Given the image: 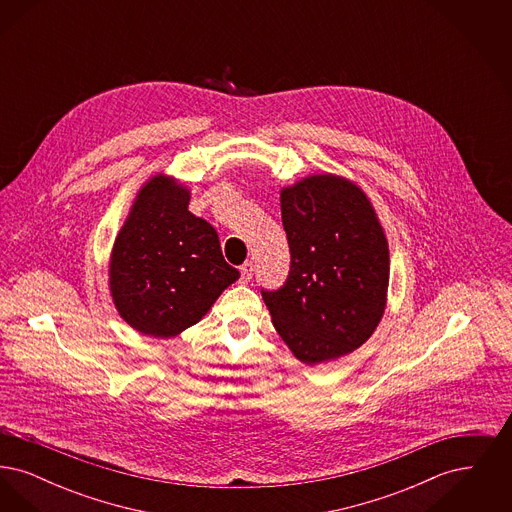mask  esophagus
Returning a JSON list of instances; mask_svg holds the SVG:
<instances>
[{
	"instance_id": "1",
	"label": "esophagus",
	"mask_w": 512,
	"mask_h": 512,
	"mask_svg": "<svg viewBox=\"0 0 512 512\" xmlns=\"http://www.w3.org/2000/svg\"><path fill=\"white\" fill-rule=\"evenodd\" d=\"M253 263L251 261H245L244 265L240 267V272H242V284H247L251 278H253Z\"/></svg>"
}]
</instances>
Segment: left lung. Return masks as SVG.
<instances>
[{
  "label": "left lung",
  "mask_w": 512,
  "mask_h": 512,
  "mask_svg": "<svg viewBox=\"0 0 512 512\" xmlns=\"http://www.w3.org/2000/svg\"><path fill=\"white\" fill-rule=\"evenodd\" d=\"M282 224L290 272L261 290L276 332L305 365L351 353L378 326L390 251L366 195L349 180L317 174L284 188Z\"/></svg>",
  "instance_id": "1"
}]
</instances>
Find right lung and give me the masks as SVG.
Instances as JSON below:
<instances>
[{
	"mask_svg": "<svg viewBox=\"0 0 512 512\" xmlns=\"http://www.w3.org/2000/svg\"><path fill=\"white\" fill-rule=\"evenodd\" d=\"M190 192L155 176L136 197L111 255V293L138 332L172 338L194 326L240 278L217 230L188 211Z\"/></svg>",
	"mask_w": 512,
	"mask_h": 512,
	"instance_id": "obj_1",
	"label": "right lung"
}]
</instances>
